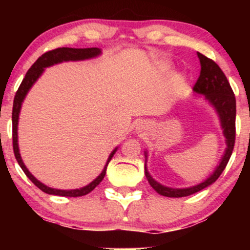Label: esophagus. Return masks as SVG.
Masks as SVG:
<instances>
[{
    "mask_svg": "<svg viewBox=\"0 0 250 250\" xmlns=\"http://www.w3.org/2000/svg\"><path fill=\"white\" fill-rule=\"evenodd\" d=\"M140 129H145V125H143V123H140V125H139V130Z\"/></svg>",
    "mask_w": 250,
    "mask_h": 250,
    "instance_id": "34e87169",
    "label": "esophagus"
}]
</instances>
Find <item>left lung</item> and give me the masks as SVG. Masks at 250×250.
<instances>
[{
	"label": "left lung",
	"instance_id": "8db88e82",
	"mask_svg": "<svg viewBox=\"0 0 250 250\" xmlns=\"http://www.w3.org/2000/svg\"><path fill=\"white\" fill-rule=\"evenodd\" d=\"M201 63V73L199 79L194 85V91L197 94L205 95V99L208 100L209 103L215 108L220 116L221 125L223 129V135L226 137L227 148L223 157L221 159L220 165L207 180L203 181L200 185L194 186V187L176 189L169 188L162 186L161 183L156 182L153 177L150 176L145 167L146 177H147L149 185L153 187L156 193L167 197H183L189 196V195L197 193L202 190L220 177L222 171L225 170L227 163L230 159L231 153H233L235 145V117H236V100H235L234 91L229 84L228 80L219 65L215 63L213 60L208 59L207 56L197 53ZM147 156V155H146Z\"/></svg>",
	"mask_w": 250,
	"mask_h": 250
}]
</instances>
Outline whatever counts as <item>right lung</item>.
<instances>
[{
	"mask_svg": "<svg viewBox=\"0 0 250 250\" xmlns=\"http://www.w3.org/2000/svg\"><path fill=\"white\" fill-rule=\"evenodd\" d=\"M101 54V50L99 48H57V49L47 51V53L43 54L42 56H40L36 60V62L29 68L28 73L25 74L23 81L20 84L19 89L16 91V95L14 97V104H13V148H14V154L19 162L20 167L22 168V170L24 171V174L27 175L28 179H29L37 188L41 189L44 193L50 194V195H57V196H67V197H77V196H83V195H87L90 193L91 190H94L95 187L100 185V182L104 177L105 171H107L108 163L110 162L111 157L114 156V154L116 153L117 148L114 149L111 151V154L109 155L108 161L105 163L104 168H103L102 173L96 177L93 182L89 183L85 187L80 188V189H73V190H61V189H54L50 187H47L45 185L40 182L39 180L35 179L33 175L30 174V171L28 170L27 167L24 166L23 161L21 159V155H20L19 150V143H17V125H19V115L20 110H21L22 102H23L25 95L28 94L29 89L33 87V84L37 81L40 76L42 75V73L44 71V68L50 67V65L56 64V63H61L63 61H81V60H87V59H93L97 55Z\"/></svg>",
	"mask_w": 250,
	"mask_h": 250,
	"instance_id": "add662e5",
	"label": "right lung"
}]
</instances>
